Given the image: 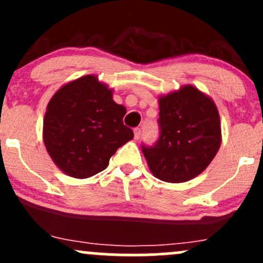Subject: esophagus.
Instances as JSON below:
<instances>
[{
	"label": "esophagus",
	"mask_w": 263,
	"mask_h": 263,
	"mask_svg": "<svg viewBox=\"0 0 263 263\" xmlns=\"http://www.w3.org/2000/svg\"><path fill=\"white\" fill-rule=\"evenodd\" d=\"M134 134H135V140H139L141 137V129L140 128H135Z\"/></svg>",
	"instance_id": "34e87169"
}]
</instances>
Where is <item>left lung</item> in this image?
<instances>
[{"label":"left lung","mask_w":263,"mask_h":263,"mask_svg":"<svg viewBox=\"0 0 263 263\" xmlns=\"http://www.w3.org/2000/svg\"><path fill=\"white\" fill-rule=\"evenodd\" d=\"M161 128L153 147L142 153L155 178L185 182L203 173L217 155L222 129L214 101L193 85L159 97Z\"/></svg>","instance_id":"left-lung-1"}]
</instances>
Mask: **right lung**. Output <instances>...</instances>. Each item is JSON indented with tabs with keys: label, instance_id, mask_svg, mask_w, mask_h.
<instances>
[{
	"label": "right lung",
	"instance_id": "add662e5",
	"mask_svg": "<svg viewBox=\"0 0 263 263\" xmlns=\"http://www.w3.org/2000/svg\"><path fill=\"white\" fill-rule=\"evenodd\" d=\"M126 108L113 101V90L96 76L65 83L46 107L43 140L63 173L87 179L108 166L118 147L134 139L123 124Z\"/></svg>",
	"mask_w": 263,
	"mask_h": 263
}]
</instances>
